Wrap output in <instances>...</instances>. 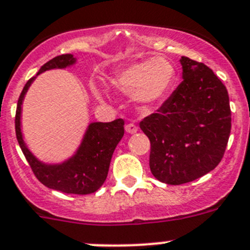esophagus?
I'll list each match as a JSON object with an SVG mask.
<instances>
[{
  "label": "esophagus",
  "mask_w": 250,
  "mask_h": 250,
  "mask_svg": "<svg viewBox=\"0 0 250 250\" xmlns=\"http://www.w3.org/2000/svg\"><path fill=\"white\" fill-rule=\"evenodd\" d=\"M137 130H138V127H137L134 123H128V125H125V132H127V133H136Z\"/></svg>",
  "instance_id": "obj_1"
}]
</instances>
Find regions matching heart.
Instances as JSON below:
<instances>
[{
    "instance_id": "obj_1",
    "label": "heart",
    "mask_w": 250,
    "mask_h": 250,
    "mask_svg": "<svg viewBox=\"0 0 250 250\" xmlns=\"http://www.w3.org/2000/svg\"><path fill=\"white\" fill-rule=\"evenodd\" d=\"M175 69L166 58L156 57L130 64L111 78L112 86L123 93H133L141 103H153L172 88Z\"/></svg>"
}]
</instances>
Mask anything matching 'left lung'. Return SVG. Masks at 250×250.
<instances>
[{
  "instance_id": "1",
  "label": "left lung",
  "mask_w": 250,
  "mask_h": 250,
  "mask_svg": "<svg viewBox=\"0 0 250 250\" xmlns=\"http://www.w3.org/2000/svg\"><path fill=\"white\" fill-rule=\"evenodd\" d=\"M183 81L141 129L150 141L149 167L163 183L179 186L207 174L222 161L231 128L226 86L202 62L181 58Z\"/></svg>"
}]
</instances>
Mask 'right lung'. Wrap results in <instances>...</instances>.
<instances>
[{"instance_id":"1","label":"right lung","mask_w":250,"mask_h":250,"mask_svg":"<svg viewBox=\"0 0 250 250\" xmlns=\"http://www.w3.org/2000/svg\"><path fill=\"white\" fill-rule=\"evenodd\" d=\"M76 62L72 55H61L49 60L37 75L47 69L64 68ZM35 77L30 78L20 94L15 117L16 137L36 178L51 189L68 194H91L100 189L108 174L112 154L125 134L122 118L108 123L94 122L88 125L81 147L75 156L62 164H44L36 159L24 145L21 133V105L27 89Z\"/></svg>"}]
</instances>
